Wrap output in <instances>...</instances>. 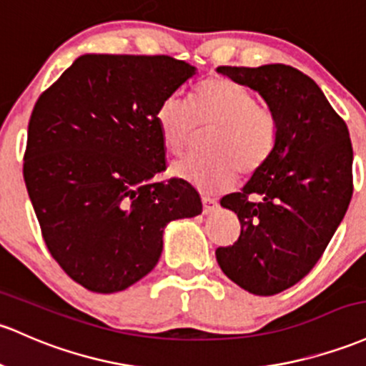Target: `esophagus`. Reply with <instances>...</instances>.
<instances>
[{"instance_id": "esophagus-1", "label": "esophagus", "mask_w": 366, "mask_h": 366, "mask_svg": "<svg viewBox=\"0 0 366 366\" xmlns=\"http://www.w3.org/2000/svg\"><path fill=\"white\" fill-rule=\"evenodd\" d=\"M202 202H203V214H204V215L214 214V212L217 210V207H219V203H217L215 199L208 198V196H203Z\"/></svg>"}]
</instances>
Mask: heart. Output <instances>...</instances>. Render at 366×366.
Masks as SVG:
<instances>
[{"label": "heart", "instance_id": "heart-1", "mask_svg": "<svg viewBox=\"0 0 366 366\" xmlns=\"http://www.w3.org/2000/svg\"><path fill=\"white\" fill-rule=\"evenodd\" d=\"M156 122L164 147L180 156L189 146L196 127H214L204 149L208 156L172 164V175L191 182L203 192L231 189L236 172L254 174L272 154L278 140V122L242 83L212 78L194 90L189 100L170 95L159 104Z\"/></svg>", "mask_w": 366, "mask_h": 366}]
</instances>
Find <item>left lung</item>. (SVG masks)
Wrapping results in <instances>:
<instances>
[{"instance_id":"1","label":"left lung","mask_w":366,"mask_h":366,"mask_svg":"<svg viewBox=\"0 0 366 366\" xmlns=\"http://www.w3.org/2000/svg\"><path fill=\"white\" fill-rule=\"evenodd\" d=\"M255 90L278 122L272 154L242 192L220 204L234 212L242 234L217 248L229 280L254 295L294 287L316 266L352 196V146L344 119L309 76L285 64L217 67Z\"/></svg>"}]
</instances>
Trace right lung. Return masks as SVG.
I'll return each mask as SVG.
<instances>
[{
  "label": "right lung",
  "instance_id": "1",
  "mask_svg": "<svg viewBox=\"0 0 366 366\" xmlns=\"http://www.w3.org/2000/svg\"><path fill=\"white\" fill-rule=\"evenodd\" d=\"M194 74L167 55L85 54L36 102L24 180L51 257L86 290L137 283L164 227L202 214L189 184L151 182L167 151L156 111Z\"/></svg>",
  "mask_w": 366,
  "mask_h": 366
}]
</instances>
